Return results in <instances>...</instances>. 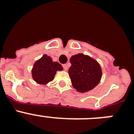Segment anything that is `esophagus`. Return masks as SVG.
I'll list each match as a JSON object with an SVG mask.
<instances>
[{
    "instance_id": "1",
    "label": "esophagus",
    "mask_w": 134,
    "mask_h": 134,
    "mask_svg": "<svg viewBox=\"0 0 134 134\" xmlns=\"http://www.w3.org/2000/svg\"><path fill=\"white\" fill-rule=\"evenodd\" d=\"M68 64H64L63 65V68H64V70H68Z\"/></svg>"
}]
</instances>
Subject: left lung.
Instances as JSON below:
<instances>
[{"mask_svg":"<svg viewBox=\"0 0 134 134\" xmlns=\"http://www.w3.org/2000/svg\"><path fill=\"white\" fill-rule=\"evenodd\" d=\"M68 74L73 87L79 93H86L97 86L102 77L97 61L88 55L78 54L70 58Z\"/></svg>","mask_w":134,"mask_h":134,"instance_id":"8db88e82","label":"left lung"}]
</instances>
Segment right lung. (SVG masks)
<instances>
[{
	"label": "right lung",
	"mask_w": 134,
	"mask_h": 134,
	"mask_svg": "<svg viewBox=\"0 0 134 134\" xmlns=\"http://www.w3.org/2000/svg\"><path fill=\"white\" fill-rule=\"evenodd\" d=\"M63 70V67L50 56L44 54L34 63L31 70L32 78L40 85H46L52 81L57 71Z\"/></svg>",
	"instance_id": "1"
}]
</instances>
